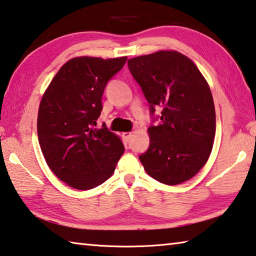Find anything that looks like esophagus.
Returning a JSON list of instances; mask_svg holds the SVG:
<instances>
[{"label":"esophagus","mask_w":256,"mask_h":256,"mask_svg":"<svg viewBox=\"0 0 256 256\" xmlns=\"http://www.w3.org/2000/svg\"><path fill=\"white\" fill-rule=\"evenodd\" d=\"M123 136H124L125 140H130V138H131V136H132V133L131 132H124Z\"/></svg>","instance_id":"1"}]
</instances>
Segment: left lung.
<instances>
[{
  "instance_id": "obj_1",
  "label": "left lung",
  "mask_w": 256,
  "mask_h": 256,
  "mask_svg": "<svg viewBox=\"0 0 256 256\" xmlns=\"http://www.w3.org/2000/svg\"><path fill=\"white\" fill-rule=\"evenodd\" d=\"M151 112L162 107L160 123L150 126V146L138 159L146 174L167 185L196 176L210 157L216 110L210 86L194 62L177 50H158L128 60Z\"/></svg>"
}]
</instances>
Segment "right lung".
I'll list each match as a JSON object with an SVG mask.
<instances>
[{"mask_svg":"<svg viewBox=\"0 0 256 256\" xmlns=\"http://www.w3.org/2000/svg\"><path fill=\"white\" fill-rule=\"evenodd\" d=\"M126 60L73 58L42 94L37 118L42 152L50 170L70 188L90 190L102 184L124 152L118 134L94 126L107 82Z\"/></svg>","mask_w":256,"mask_h":256,"instance_id":"1","label":"right lung"}]
</instances>
